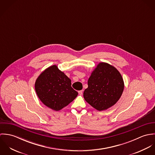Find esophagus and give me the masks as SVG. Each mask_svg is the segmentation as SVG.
Masks as SVG:
<instances>
[{
  "mask_svg": "<svg viewBox=\"0 0 155 155\" xmlns=\"http://www.w3.org/2000/svg\"><path fill=\"white\" fill-rule=\"evenodd\" d=\"M78 93H79V94L80 95H82V94H83V90L79 91H78Z\"/></svg>",
  "mask_w": 155,
  "mask_h": 155,
  "instance_id": "obj_1",
  "label": "esophagus"
}]
</instances>
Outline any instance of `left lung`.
<instances>
[{"mask_svg":"<svg viewBox=\"0 0 155 155\" xmlns=\"http://www.w3.org/2000/svg\"><path fill=\"white\" fill-rule=\"evenodd\" d=\"M84 92L85 101L97 110H107L120 98L124 82L119 71L110 64L100 63L92 71Z\"/></svg>","mask_w":155,"mask_h":155,"instance_id":"left-lung-1","label":"left lung"}]
</instances>
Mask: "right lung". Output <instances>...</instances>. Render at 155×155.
<instances>
[{"mask_svg": "<svg viewBox=\"0 0 155 155\" xmlns=\"http://www.w3.org/2000/svg\"><path fill=\"white\" fill-rule=\"evenodd\" d=\"M71 80L56 65L46 68L37 78L35 91L40 100L48 107L60 110L78 96L71 87Z\"/></svg>", "mask_w": 155, "mask_h": 155, "instance_id": "right-lung-1", "label": "right lung"}]
</instances>
